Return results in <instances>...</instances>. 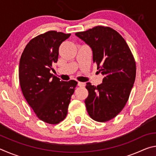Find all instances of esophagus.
I'll use <instances>...</instances> for the list:
<instances>
[{"label":"esophagus","instance_id":"1","mask_svg":"<svg viewBox=\"0 0 156 156\" xmlns=\"http://www.w3.org/2000/svg\"><path fill=\"white\" fill-rule=\"evenodd\" d=\"M78 85L79 87H84V86H85V83H81V82H78Z\"/></svg>","mask_w":156,"mask_h":156}]
</instances>
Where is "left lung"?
<instances>
[{
	"mask_svg": "<svg viewBox=\"0 0 156 156\" xmlns=\"http://www.w3.org/2000/svg\"><path fill=\"white\" fill-rule=\"evenodd\" d=\"M76 36L91 47L94 62L104 76L97 87L87 83V110L93 120L107 122L115 118L127 102L136 79L135 60L125 39L112 28L97 26Z\"/></svg>",
	"mask_w": 156,
	"mask_h": 156,
	"instance_id": "obj_1",
	"label": "left lung"
}]
</instances>
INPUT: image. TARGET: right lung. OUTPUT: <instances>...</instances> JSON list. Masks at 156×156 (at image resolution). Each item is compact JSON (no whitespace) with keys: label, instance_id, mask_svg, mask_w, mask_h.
Listing matches in <instances>:
<instances>
[{"label":"right lung","instance_id":"1","mask_svg":"<svg viewBox=\"0 0 156 156\" xmlns=\"http://www.w3.org/2000/svg\"><path fill=\"white\" fill-rule=\"evenodd\" d=\"M70 34L49 31L31 39L21 55L19 81L25 98L39 119L58 124L67 114L78 83L60 80L50 73L58 58L59 47Z\"/></svg>","mask_w":156,"mask_h":156}]
</instances>
